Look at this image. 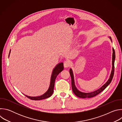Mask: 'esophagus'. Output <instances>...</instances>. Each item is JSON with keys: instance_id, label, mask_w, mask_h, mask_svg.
<instances>
[{"instance_id": "1", "label": "esophagus", "mask_w": 122, "mask_h": 122, "mask_svg": "<svg viewBox=\"0 0 122 122\" xmlns=\"http://www.w3.org/2000/svg\"><path fill=\"white\" fill-rule=\"evenodd\" d=\"M70 62H69V61H65L64 62V66L65 68H67L68 67H69V66H70Z\"/></svg>"}]
</instances>
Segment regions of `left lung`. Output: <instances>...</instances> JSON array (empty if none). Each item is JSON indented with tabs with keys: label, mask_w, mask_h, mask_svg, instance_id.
<instances>
[{
	"label": "left lung",
	"mask_w": 122,
	"mask_h": 122,
	"mask_svg": "<svg viewBox=\"0 0 122 122\" xmlns=\"http://www.w3.org/2000/svg\"><path fill=\"white\" fill-rule=\"evenodd\" d=\"M110 39H111V41H112V39L111 37H109ZM112 70L111 71V73L110 76V78L108 81L104 84L102 87L90 93H84L80 91L79 90H78L77 87L75 86V81H74V75L73 73V71L71 68H70L69 69V73H70L71 78V86H72V91L74 93V94L77 96L79 97L80 98H90V97H95L97 95L99 94L100 93L102 92L104 89H105L110 84V83L111 82L112 79L114 75V61H115V51L112 48Z\"/></svg>",
	"instance_id": "obj_1"
}]
</instances>
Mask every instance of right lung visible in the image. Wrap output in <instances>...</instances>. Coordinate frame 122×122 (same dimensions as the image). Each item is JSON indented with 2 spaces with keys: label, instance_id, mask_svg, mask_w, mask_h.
<instances>
[{
  "label": "right lung",
  "instance_id": "obj_1",
  "mask_svg": "<svg viewBox=\"0 0 122 122\" xmlns=\"http://www.w3.org/2000/svg\"><path fill=\"white\" fill-rule=\"evenodd\" d=\"M10 51L9 57L10 56ZM63 69H64V65H63V63H62V62L58 64L55 66V67L53 69V72H52V74H51V81H50V84L49 89L47 91V92H46L44 94H43L41 96H38V97H30V96H28L25 95V96L28 98H30L31 100H39L44 99H45V98L50 97L54 92L55 82L56 78L57 76L63 70Z\"/></svg>",
  "mask_w": 122,
  "mask_h": 122
}]
</instances>
